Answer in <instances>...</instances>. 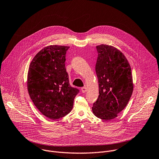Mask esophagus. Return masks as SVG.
Returning a JSON list of instances; mask_svg holds the SVG:
<instances>
[{
  "label": "esophagus",
  "instance_id": "esophagus-1",
  "mask_svg": "<svg viewBox=\"0 0 159 159\" xmlns=\"http://www.w3.org/2000/svg\"><path fill=\"white\" fill-rule=\"evenodd\" d=\"M81 90H82V92L83 93H85L87 92V89L86 87H83L81 88Z\"/></svg>",
  "mask_w": 159,
  "mask_h": 159
}]
</instances>
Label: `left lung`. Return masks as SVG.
Listing matches in <instances>:
<instances>
[{"mask_svg":"<svg viewBox=\"0 0 159 159\" xmlns=\"http://www.w3.org/2000/svg\"><path fill=\"white\" fill-rule=\"evenodd\" d=\"M96 48L99 95L92 109L96 116L107 121L116 118L128 103L133 90V77L127 59L118 49L104 44Z\"/></svg>","mask_w":159,"mask_h":159,"instance_id":"obj_1","label":"left lung"}]
</instances>
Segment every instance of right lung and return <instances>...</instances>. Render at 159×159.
<instances>
[{
    "label": "right lung",
    "instance_id": "right-lung-1",
    "mask_svg": "<svg viewBox=\"0 0 159 159\" xmlns=\"http://www.w3.org/2000/svg\"><path fill=\"white\" fill-rule=\"evenodd\" d=\"M69 48L60 45L44 47L30 65L28 93L38 109L51 120L69 114L79 92V89L70 85L65 69V55Z\"/></svg>",
    "mask_w": 159,
    "mask_h": 159
}]
</instances>
